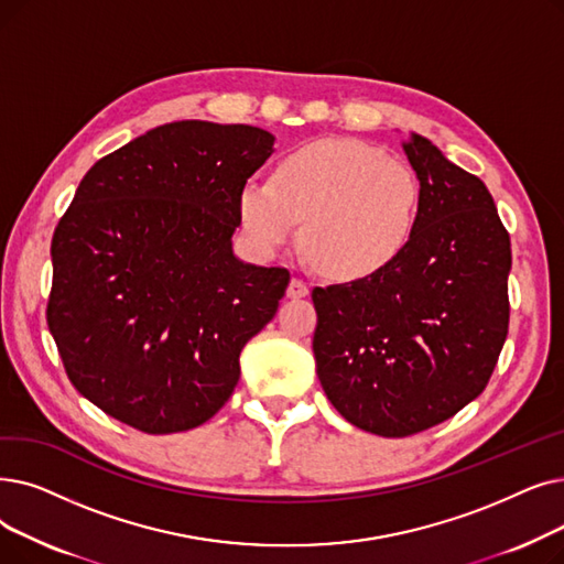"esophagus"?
<instances>
[{"label": "esophagus", "instance_id": "obj_1", "mask_svg": "<svg viewBox=\"0 0 564 564\" xmlns=\"http://www.w3.org/2000/svg\"><path fill=\"white\" fill-rule=\"evenodd\" d=\"M308 295V285L302 279H292L288 285V297L290 300H302Z\"/></svg>", "mask_w": 564, "mask_h": 564}]
</instances>
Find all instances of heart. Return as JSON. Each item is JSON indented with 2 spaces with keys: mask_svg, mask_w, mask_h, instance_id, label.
Instances as JSON below:
<instances>
[{
  "mask_svg": "<svg viewBox=\"0 0 564 564\" xmlns=\"http://www.w3.org/2000/svg\"><path fill=\"white\" fill-rule=\"evenodd\" d=\"M422 184L382 147L325 138L288 152L274 180H251L237 195L251 249L274 256L300 235L334 279L373 276L408 249L420 218Z\"/></svg>",
  "mask_w": 564,
  "mask_h": 564,
  "instance_id": "1",
  "label": "heart"
}]
</instances>
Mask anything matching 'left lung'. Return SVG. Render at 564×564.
<instances>
[{
	"instance_id": "obj_1",
	"label": "left lung",
	"mask_w": 564,
	"mask_h": 564,
	"mask_svg": "<svg viewBox=\"0 0 564 564\" xmlns=\"http://www.w3.org/2000/svg\"><path fill=\"white\" fill-rule=\"evenodd\" d=\"M420 218L382 272L313 290L315 371L352 426L426 431L475 401L509 329L511 243L486 184L410 133Z\"/></svg>"
}]
</instances>
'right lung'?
Here are the masks:
<instances>
[{"label": "right lung", "mask_w": 564, "mask_h": 564, "mask_svg": "<svg viewBox=\"0 0 564 564\" xmlns=\"http://www.w3.org/2000/svg\"><path fill=\"white\" fill-rule=\"evenodd\" d=\"M247 124L184 119L96 161L53 237L47 327L68 380L110 417L163 435L205 424L290 272L235 256L237 195L274 154Z\"/></svg>", "instance_id": "1"}]
</instances>
